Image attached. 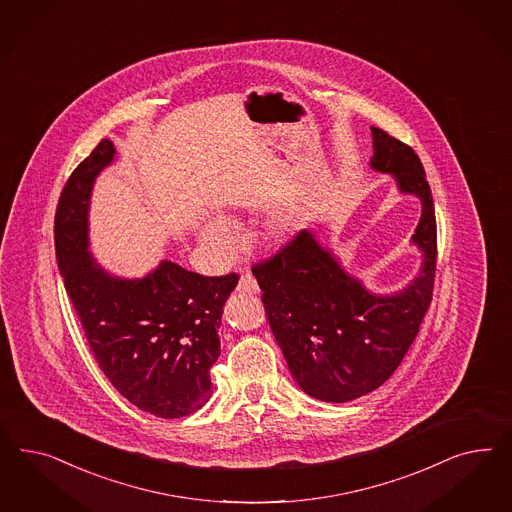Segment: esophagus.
Returning a JSON list of instances; mask_svg holds the SVG:
<instances>
[{"label": "esophagus", "mask_w": 512, "mask_h": 512, "mask_svg": "<svg viewBox=\"0 0 512 512\" xmlns=\"http://www.w3.org/2000/svg\"><path fill=\"white\" fill-rule=\"evenodd\" d=\"M238 293H248V295H257L259 293V285H257V279L253 278L249 272L242 274V278L238 281V287H236Z\"/></svg>", "instance_id": "esophagus-1"}]
</instances>
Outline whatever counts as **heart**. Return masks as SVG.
<instances>
[{
    "instance_id": "obj_1",
    "label": "heart",
    "mask_w": 512,
    "mask_h": 512,
    "mask_svg": "<svg viewBox=\"0 0 512 512\" xmlns=\"http://www.w3.org/2000/svg\"><path fill=\"white\" fill-rule=\"evenodd\" d=\"M289 233V223L278 221L270 227V236L274 240H283ZM202 242L206 248L216 251L219 255H229L238 248V233L234 231L233 225H229L223 219H212L202 227Z\"/></svg>"
}]
</instances>
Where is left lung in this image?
Instances as JSON below:
<instances>
[{"label": "left lung", "instance_id": "left-lung-1", "mask_svg": "<svg viewBox=\"0 0 512 512\" xmlns=\"http://www.w3.org/2000/svg\"><path fill=\"white\" fill-rule=\"evenodd\" d=\"M372 133L373 169L394 174L400 191L422 201L413 234L424 253L419 278L398 295H372L310 231L296 233L251 268L298 387L323 402H351L381 387L400 366L432 304L437 225L426 172L411 146L379 127Z\"/></svg>", "mask_w": 512, "mask_h": 512}]
</instances>
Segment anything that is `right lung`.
<instances>
[{
    "label": "right lung",
    "mask_w": 512,
    "mask_h": 512,
    "mask_svg": "<svg viewBox=\"0 0 512 512\" xmlns=\"http://www.w3.org/2000/svg\"><path fill=\"white\" fill-rule=\"evenodd\" d=\"M101 140L63 186L54 246L65 291L101 372L125 400L161 419H180L212 396L217 328L238 274L201 276L163 261L142 279L109 276L88 251L93 180L114 159Z\"/></svg>",
    "instance_id": "obj_1"
}]
</instances>
